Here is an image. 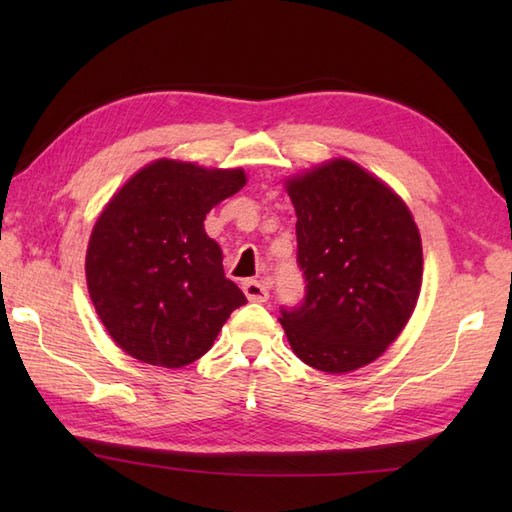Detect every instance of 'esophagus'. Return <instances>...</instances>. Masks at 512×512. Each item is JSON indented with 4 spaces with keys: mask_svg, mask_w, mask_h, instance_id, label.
<instances>
[{
    "mask_svg": "<svg viewBox=\"0 0 512 512\" xmlns=\"http://www.w3.org/2000/svg\"><path fill=\"white\" fill-rule=\"evenodd\" d=\"M242 290H244V295H246L250 301H259V303H262V301L268 299V286L262 284V281H257V279L244 281Z\"/></svg>",
    "mask_w": 512,
    "mask_h": 512,
    "instance_id": "obj_1",
    "label": "esophagus"
}]
</instances>
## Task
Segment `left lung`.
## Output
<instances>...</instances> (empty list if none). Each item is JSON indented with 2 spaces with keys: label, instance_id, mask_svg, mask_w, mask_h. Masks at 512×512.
<instances>
[{
  "label": "left lung",
  "instance_id": "left-lung-1",
  "mask_svg": "<svg viewBox=\"0 0 512 512\" xmlns=\"http://www.w3.org/2000/svg\"><path fill=\"white\" fill-rule=\"evenodd\" d=\"M297 211V264L306 297L281 308L303 363L345 374L376 361L405 328L422 284L411 211L385 182L336 158L286 180Z\"/></svg>",
  "mask_w": 512,
  "mask_h": 512
}]
</instances>
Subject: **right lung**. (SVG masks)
Instances as JSON below:
<instances>
[{
	"instance_id": "add662e5",
	"label": "right lung",
	"mask_w": 512,
	"mask_h": 512,
	"mask_svg": "<svg viewBox=\"0 0 512 512\" xmlns=\"http://www.w3.org/2000/svg\"><path fill=\"white\" fill-rule=\"evenodd\" d=\"M246 184L242 169L160 158L129 178L96 220L85 277L114 343L138 361L182 367L211 350L246 297L226 279L204 231L215 204Z\"/></svg>"
}]
</instances>
